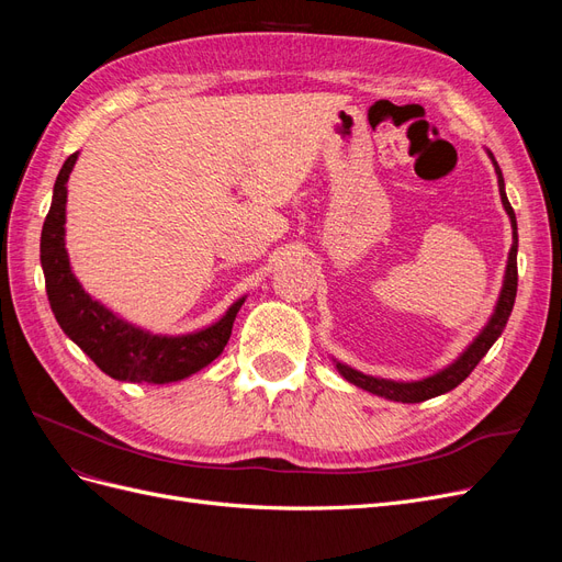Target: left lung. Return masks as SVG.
<instances>
[{
	"label": "left lung",
	"mask_w": 562,
	"mask_h": 562,
	"mask_svg": "<svg viewBox=\"0 0 562 562\" xmlns=\"http://www.w3.org/2000/svg\"><path fill=\"white\" fill-rule=\"evenodd\" d=\"M485 151H487L492 166H495L502 206H504L508 220H512V229H514V244H512V250H508L504 283H502V291H499V297H497V304H495V312H492V316L487 318L483 330L473 337V342L462 353H459L450 366H446L443 370H438V372H434V375L424 378V380L396 382V380L372 378V375H366V372H361V370H353L351 366L339 363L337 359H333L337 372L349 384L359 386L363 391H370V394H375V396H382V398H389V401H398V403H419V401H427V398H434V396H440V394H448V391H452L457 384H462L471 375V370L479 366V361L490 351V347L497 342V337L504 333L506 321H508V316H512V310H514L516 291H518V262H516L518 225H516V213L512 209V203H508V199H506L502 168L495 161V155H492L490 149H485Z\"/></svg>",
	"instance_id": "obj_1"
}]
</instances>
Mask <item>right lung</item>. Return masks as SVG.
Masks as SVG:
<instances>
[{
	"label": "right lung",
	"mask_w": 562,
	"mask_h": 562,
	"mask_svg": "<svg viewBox=\"0 0 562 562\" xmlns=\"http://www.w3.org/2000/svg\"><path fill=\"white\" fill-rule=\"evenodd\" d=\"M77 159L79 151L67 157L56 178L40 244L46 295L58 326L112 380L168 384L194 375L223 353L246 295L236 300L211 326L182 335H157L93 300L75 277L65 248L67 180Z\"/></svg>",
	"instance_id": "add662e5"
}]
</instances>
